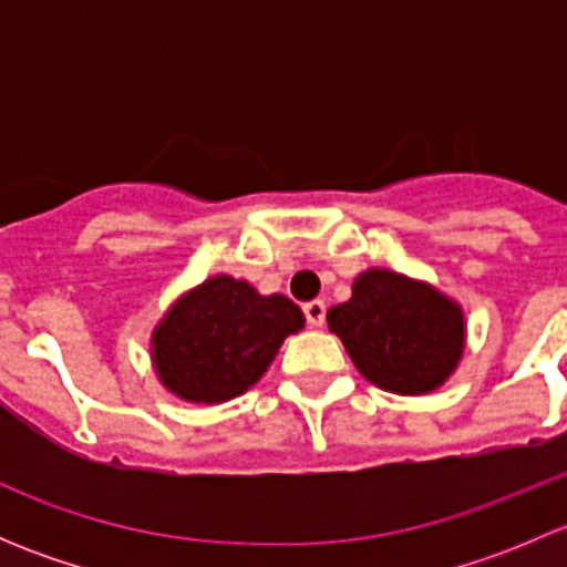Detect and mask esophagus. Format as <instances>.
<instances>
[{"label": "esophagus", "instance_id": "34e87169", "mask_svg": "<svg viewBox=\"0 0 567 567\" xmlns=\"http://www.w3.org/2000/svg\"><path fill=\"white\" fill-rule=\"evenodd\" d=\"M305 318H307V323L310 326H323V320H326V305L323 301H307L305 305Z\"/></svg>", "mask_w": 567, "mask_h": 567}]
</instances>
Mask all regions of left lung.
<instances>
[{"label": "left lung", "mask_w": 567, "mask_h": 567, "mask_svg": "<svg viewBox=\"0 0 567 567\" xmlns=\"http://www.w3.org/2000/svg\"><path fill=\"white\" fill-rule=\"evenodd\" d=\"M359 373L394 394H425L450 379L463 353V312L436 288L386 268L353 282L326 312Z\"/></svg>", "instance_id": "obj_1"}]
</instances>
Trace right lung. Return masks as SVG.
Here are the masks:
<instances>
[{
	"label": "right lung",
	"mask_w": 567,
	"mask_h": 567,
	"mask_svg": "<svg viewBox=\"0 0 567 567\" xmlns=\"http://www.w3.org/2000/svg\"><path fill=\"white\" fill-rule=\"evenodd\" d=\"M305 316L285 296H260L227 274L208 279L153 331V364L169 392L192 403H225L260 381Z\"/></svg>",
	"instance_id": "add662e5"
}]
</instances>
